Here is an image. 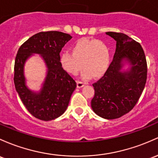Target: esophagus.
<instances>
[{
	"mask_svg": "<svg viewBox=\"0 0 158 158\" xmlns=\"http://www.w3.org/2000/svg\"><path fill=\"white\" fill-rule=\"evenodd\" d=\"M76 83H77V88H79L83 87V86H84V85H85L84 82H81V81H77Z\"/></svg>",
	"mask_w": 158,
	"mask_h": 158,
	"instance_id": "obj_1",
	"label": "esophagus"
}]
</instances>
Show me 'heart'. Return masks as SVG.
Returning a JSON list of instances; mask_svg holds the SVG:
<instances>
[{
    "label": "heart",
    "mask_w": 158,
    "mask_h": 158,
    "mask_svg": "<svg viewBox=\"0 0 158 158\" xmlns=\"http://www.w3.org/2000/svg\"><path fill=\"white\" fill-rule=\"evenodd\" d=\"M72 53L62 52L60 62L64 70L76 76L81 69L83 79L100 78L105 74L110 63V48L105 42L96 39L82 38L71 47Z\"/></svg>",
    "instance_id": "1"
}]
</instances>
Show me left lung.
I'll list each match as a JSON object with an SVG mask.
<instances>
[{
  "label": "left lung",
  "mask_w": 158,
  "mask_h": 158,
  "mask_svg": "<svg viewBox=\"0 0 158 158\" xmlns=\"http://www.w3.org/2000/svg\"><path fill=\"white\" fill-rule=\"evenodd\" d=\"M116 41L112 61L106 72L93 84L94 112L106 119H115L129 112L137 103L147 79V61L141 45L123 33L106 32ZM123 60L131 64L129 72L120 71Z\"/></svg>",
  "instance_id": "8db88e82"
}]
</instances>
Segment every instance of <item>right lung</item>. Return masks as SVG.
<instances>
[{
  "mask_svg": "<svg viewBox=\"0 0 158 158\" xmlns=\"http://www.w3.org/2000/svg\"><path fill=\"white\" fill-rule=\"evenodd\" d=\"M72 37L60 31H42L34 34L19 48L15 60V90L27 111L43 121L57 118L65 112L76 82L62 67L60 52ZM32 53H38L48 67V76L39 94L32 93L26 88L23 73V64Z\"/></svg>",
  "mask_w": 158,
  "mask_h": 158,
  "instance_id": "obj_1",
  "label": "right lung"
}]
</instances>
